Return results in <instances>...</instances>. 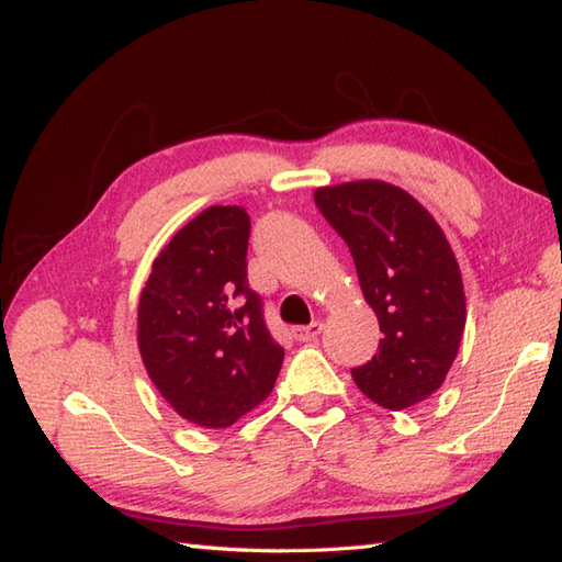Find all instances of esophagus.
Returning <instances> with one entry per match:
<instances>
[{
    "label": "esophagus",
    "mask_w": 562,
    "mask_h": 562,
    "mask_svg": "<svg viewBox=\"0 0 562 562\" xmlns=\"http://www.w3.org/2000/svg\"><path fill=\"white\" fill-rule=\"evenodd\" d=\"M321 330H324V324H321V321H314V324H308V326H296L292 333L300 342H312L321 336Z\"/></svg>",
    "instance_id": "34e87169"
}]
</instances>
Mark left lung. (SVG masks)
Segmentation results:
<instances>
[{
    "label": "left lung",
    "instance_id": "1",
    "mask_svg": "<svg viewBox=\"0 0 562 562\" xmlns=\"http://www.w3.org/2000/svg\"><path fill=\"white\" fill-rule=\"evenodd\" d=\"M314 200L348 244L384 338L352 379L389 411L427 401L445 384L465 326L457 256L420 202L386 181L316 188Z\"/></svg>",
    "mask_w": 562,
    "mask_h": 562
}]
</instances>
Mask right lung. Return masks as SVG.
Segmentation results:
<instances>
[{"instance_id":"add662e5","label":"right lung","mask_w":562,"mask_h":562,"mask_svg":"<svg viewBox=\"0 0 562 562\" xmlns=\"http://www.w3.org/2000/svg\"><path fill=\"white\" fill-rule=\"evenodd\" d=\"M250 220L207 207L173 234L137 304V348L164 401L205 429L232 427L268 398L284 350L248 288Z\"/></svg>"}]
</instances>
